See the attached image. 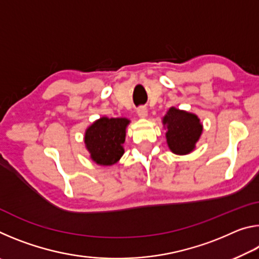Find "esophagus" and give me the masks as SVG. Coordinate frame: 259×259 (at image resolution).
Returning <instances> with one entry per match:
<instances>
[{
    "label": "esophagus",
    "instance_id": "34e87169",
    "mask_svg": "<svg viewBox=\"0 0 259 259\" xmlns=\"http://www.w3.org/2000/svg\"><path fill=\"white\" fill-rule=\"evenodd\" d=\"M137 114L139 117H146L147 116V108L145 106H140L137 109Z\"/></svg>",
    "mask_w": 259,
    "mask_h": 259
}]
</instances>
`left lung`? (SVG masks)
<instances>
[{
  "instance_id": "obj_1",
  "label": "left lung",
  "mask_w": 259,
  "mask_h": 259,
  "mask_svg": "<svg viewBox=\"0 0 259 259\" xmlns=\"http://www.w3.org/2000/svg\"><path fill=\"white\" fill-rule=\"evenodd\" d=\"M163 124L168 128L166 143L174 153L183 155L194 150L202 133V124L198 116L171 107L163 117Z\"/></svg>"
}]
</instances>
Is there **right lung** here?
<instances>
[{"instance_id":"1","label":"right lung","mask_w":259,"mask_h":259,"mask_svg":"<svg viewBox=\"0 0 259 259\" xmlns=\"http://www.w3.org/2000/svg\"><path fill=\"white\" fill-rule=\"evenodd\" d=\"M128 124L126 119L102 117L87 129L84 143L96 163L112 165L121 159Z\"/></svg>"}]
</instances>
